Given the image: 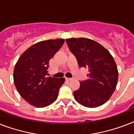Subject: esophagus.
Here are the masks:
<instances>
[{
  "label": "esophagus",
  "instance_id": "1",
  "mask_svg": "<svg viewBox=\"0 0 134 134\" xmlns=\"http://www.w3.org/2000/svg\"><path fill=\"white\" fill-rule=\"evenodd\" d=\"M65 79L67 80V81H71V80H72V79H71V78L66 77V78H65Z\"/></svg>",
  "mask_w": 134,
  "mask_h": 134
}]
</instances>
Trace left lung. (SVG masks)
Segmentation results:
<instances>
[{
	"label": "left lung",
	"mask_w": 134,
	"mask_h": 134,
	"mask_svg": "<svg viewBox=\"0 0 134 134\" xmlns=\"http://www.w3.org/2000/svg\"><path fill=\"white\" fill-rule=\"evenodd\" d=\"M80 67L88 69V79L81 81L79 89L74 92L76 101L88 108L105 104L116 88L118 71L114 59L107 49L90 39L66 40Z\"/></svg>",
	"instance_id": "8db88e82"
}]
</instances>
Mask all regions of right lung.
<instances>
[{
    "instance_id": "add662e5",
    "label": "right lung",
    "mask_w": 134,
    "mask_h": 134,
    "mask_svg": "<svg viewBox=\"0 0 134 134\" xmlns=\"http://www.w3.org/2000/svg\"><path fill=\"white\" fill-rule=\"evenodd\" d=\"M65 42L64 39L42 41L20 56L14 69V82L20 95L37 108L50 105L58 98L64 78L47 77L49 60Z\"/></svg>"
}]
</instances>
